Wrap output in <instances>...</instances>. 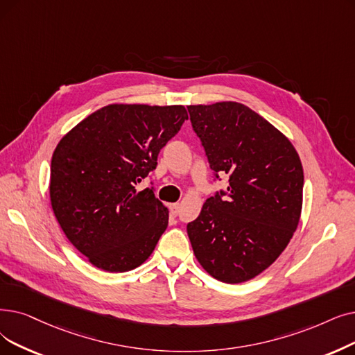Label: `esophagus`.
Masks as SVG:
<instances>
[{"mask_svg": "<svg viewBox=\"0 0 355 355\" xmlns=\"http://www.w3.org/2000/svg\"><path fill=\"white\" fill-rule=\"evenodd\" d=\"M169 211H171V214H173V216H177V214H178V211H180V205H178V203L169 205Z\"/></svg>", "mask_w": 355, "mask_h": 355, "instance_id": "1", "label": "esophagus"}]
</instances>
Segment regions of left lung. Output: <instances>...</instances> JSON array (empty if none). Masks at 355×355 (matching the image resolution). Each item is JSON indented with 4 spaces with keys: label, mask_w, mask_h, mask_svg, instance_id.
Returning a JSON list of instances; mask_svg holds the SVG:
<instances>
[{
    "label": "left lung",
    "mask_w": 355,
    "mask_h": 355,
    "mask_svg": "<svg viewBox=\"0 0 355 355\" xmlns=\"http://www.w3.org/2000/svg\"><path fill=\"white\" fill-rule=\"evenodd\" d=\"M187 109L216 178L229 175L227 190L209 197L187 225L194 255L216 280L248 282L280 257L299 225V153L279 129L241 103Z\"/></svg>",
    "instance_id": "left-lung-1"
}]
</instances>
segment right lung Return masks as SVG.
Here are the masks:
<instances>
[{
	"label": "right lung",
	"mask_w": 355,
	"mask_h": 355,
	"mask_svg": "<svg viewBox=\"0 0 355 355\" xmlns=\"http://www.w3.org/2000/svg\"><path fill=\"white\" fill-rule=\"evenodd\" d=\"M189 119L184 105L109 104L71 129L52 155L51 205L69 242L109 272L144 264L168 226L152 189L136 190Z\"/></svg>",
	"instance_id": "obj_1"
}]
</instances>
